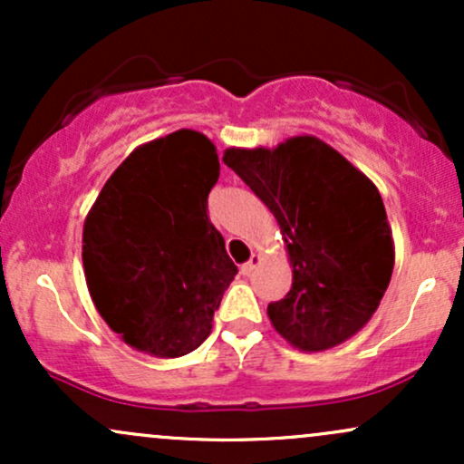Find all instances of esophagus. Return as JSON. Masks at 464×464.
I'll return each instance as SVG.
<instances>
[{
    "label": "esophagus",
    "mask_w": 464,
    "mask_h": 464,
    "mask_svg": "<svg viewBox=\"0 0 464 464\" xmlns=\"http://www.w3.org/2000/svg\"><path fill=\"white\" fill-rule=\"evenodd\" d=\"M259 264H262V257H259V255H253V257H250L248 262L242 266V275H250Z\"/></svg>",
    "instance_id": "1"
}]
</instances>
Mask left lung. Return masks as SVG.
Listing matches in <instances>:
<instances>
[{"mask_svg": "<svg viewBox=\"0 0 464 464\" xmlns=\"http://www.w3.org/2000/svg\"><path fill=\"white\" fill-rule=\"evenodd\" d=\"M281 227L292 287L270 303L273 327L292 347L324 351L358 334L380 307L395 246L380 191L312 135L222 157Z\"/></svg>", "mask_w": 464, "mask_h": 464, "instance_id": "obj_1", "label": "left lung"}]
</instances>
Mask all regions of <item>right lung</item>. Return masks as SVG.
Returning a JSON list of instances; mask_svg holds the SVG:
<instances>
[{"label": "right lung", "mask_w": 464, "mask_h": 464, "mask_svg": "<svg viewBox=\"0 0 464 464\" xmlns=\"http://www.w3.org/2000/svg\"><path fill=\"white\" fill-rule=\"evenodd\" d=\"M220 177L216 146L177 130L135 148L82 228V264L100 316L132 349L180 358L211 334L237 275L207 216Z\"/></svg>", "instance_id": "1"}]
</instances>
